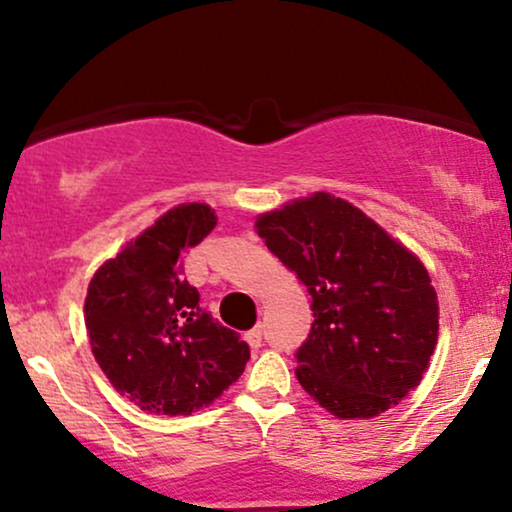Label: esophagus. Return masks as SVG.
<instances>
[{
  "label": "esophagus",
  "mask_w": 512,
  "mask_h": 512,
  "mask_svg": "<svg viewBox=\"0 0 512 512\" xmlns=\"http://www.w3.org/2000/svg\"><path fill=\"white\" fill-rule=\"evenodd\" d=\"M262 339H264V332H262V325L252 327L250 332H245V342H248L250 349H260L262 346Z\"/></svg>",
  "instance_id": "1"
}]
</instances>
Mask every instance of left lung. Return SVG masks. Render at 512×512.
Segmentation results:
<instances>
[{"label": "left lung", "instance_id": "obj_1", "mask_svg": "<svg viewBox=\"0 0 512 512\" xmlns=\"http://www.w3.org/2000/svg\"><path fill=\"white\" fill-rule=\"evenodd\" d=\"M257 233L313 298L296 378L339 419H370L424 378L438 342L426 267L344 199L317 195L257 219Z\"/></svg>", "mask_w": 512, "mask_h": 512}]
</instances>
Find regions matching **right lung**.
I'll return each instance as SVG.
<instances>
[{
	"instance_id": "1",
	"label": "right lung",
	"mask_w": 512,
	"mask_h": 512,
	"mask_svg": "<svg viewBox=\"0 0 512 512\" xmlns=\"http://www.w3.org/2000/svg\"><path fill=\"white\" fill-rule=\"evenodd\" d=\"M207 204H180L98 269L84 313L93 356L117 392L151 414L207 407L245 370L250 346L199 305L182 252L214 231Z\"/></svg>"
}]
</instances>
